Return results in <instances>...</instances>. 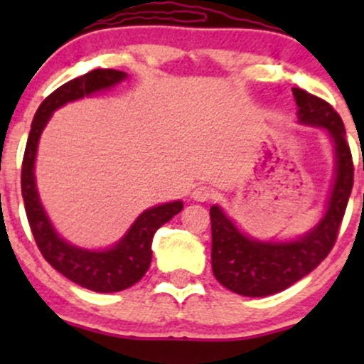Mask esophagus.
<instances>
[{"label": "esophagus", "instance_id": "obj_1", "mask_svg": "<svg viewBox=\"0 0 364 364\" xmlns=\"http://www.w3.org/2000/svg\"><path fill=\"white\" fill-rule=\"evenodd\" d=\"M211 197H213V192L208 188V186H197V188L192 192V199L196 200V203H205V200H209Z\"/></svg>", "mask_w": 364, "mask_h": 364}]
</instances>
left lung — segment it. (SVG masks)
I'll use <instances>...</instances> for the list:
<instances>
[{
  "label": "left lung",
  "mask_w": 364,
  "mask_h": 364,
  "mask_svg": "<svg viewBox=\"0 0 364 364\" xmlns=\"http://www.w3.org/2000/svg\"><path fill=\"white\" fill-rule=\"evenodd\" d=\"M292 95L297 105V123L322 128L331 139L335 178L324 215L308 232L294 240H255L240 230L218 204L211 205L213 274L223 287L240 296L277 294L311 273L331 252L352 192L354 165L338 112L328 102L299 87H292Z\"/></svg>",
  "instance_id": "8db88e82"
}]
</instances>
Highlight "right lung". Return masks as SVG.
<instances>
[{
	"label": "right lung",
	"mask_w": 364,
	"mask_h": 364,
	"mask_svg": "<svg viewBox=\"0 0 364 364\" xmlns=\"http://www.w3.org/2000/svg\"><path fill=\"white\" fill-rule=\"evenodd\" d=\"M127 77V73L119 70H91L77 79L68 80L54 93H50L40 104L38 111L33 117L24 151L23 174H21L26 215H28L33 237L43 259L73 284L93 292H105V294L124 291L144 277L151 264L153 236L164 223H167L172 216L181 211L183 203L172 200V203L153 205L137 216L127 234L112 247L104 248V250H87L63 240L54 229L36 188L35 161L40 135L54 111L67 105L68 102L111 90Z\"/></svg>",
	"instance_id": "right-lung-1"
}]
</instances>
